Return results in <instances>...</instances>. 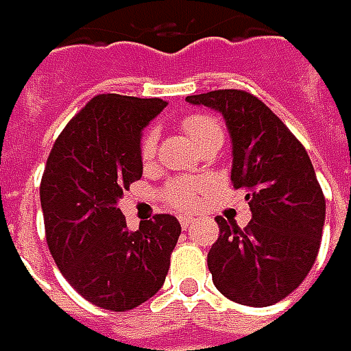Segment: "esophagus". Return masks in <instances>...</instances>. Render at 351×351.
Here are the masks:
<instances>
[{
	"instance_id": "esophagus-1",
	"label": "esophagus",
	"mask_w": 351,
	"mask_h": 351,
	"mask_svg": "<svg viewBox=\"0 0 351 351\" xmlns=\"http://www.w3.org/2000/svg\"><path fill=\"white\" fill-rule=\"evenodd\" d=\"M180 224H182V228H185V230H187V228L193 224V219H189V217H182V219H180Z\"/></svg>"
}]
</instances>
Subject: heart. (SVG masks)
<instances>
[{
	"label": "heart",
	"mask_w": 351,
	"mask_h": 351,
	"mask_svg": "<svg viewBox=\"0 0 351 351\" xmlns=\"http://www.w3.org/2000/svg\"><path fill=\"white\" fill-rule=\"evenodd\" d=\"M180 127L197 148H203L209 142H223V130L219 127V123L209 115L183 117ZM156 141H158V132L154 128H148L142 134L141 146H138V156H141L142 164H150L154 160ZM203 191H205V183L203 182L180 178V180H171L164 187L162 197H164L166 205H169L171 209L189 210L195 207L197 197Z\"/></svg>",
	"instance_id": "1"
}]
</instances>
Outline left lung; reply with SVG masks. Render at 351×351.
I'll return each instance as SVG.
<instances>
[{"label":"left lung","mask_w":351,"mask_h":351,"mask_svg":"<svg viewBox=\"0 0 351 351\" xmlns=\"http://www.w3.org/2000/svg\"><path fill=\"white\" fill-rule=\"evenodd\" d=\"M221 111L232 138L234 189L246 191V228L217 217L219 240L207 263L226 299L269 306L297 289L317 260L326 201L297 136L256 95L215 89L185 97Z\"/></svg>","instance_id":"left-lung-1"}]
</instances>
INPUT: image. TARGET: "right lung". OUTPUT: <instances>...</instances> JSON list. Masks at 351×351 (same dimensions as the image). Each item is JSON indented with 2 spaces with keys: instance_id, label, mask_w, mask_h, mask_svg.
<instances>
[{
  "instance_id": "1",
  "label": "right lung",
  "mask_w": 351,
  "mask_h": 351,
  "mask_svg": "<svg viewBox=\"0 0 351 351\" xmlns=\"http://www.w3.org/2000/svg\"><path fill=\"white\" fill-rule=\"evenodd\" d=\"M166 105L95 95L58 134L40 180L48 250L66 281L105 311L125 313L154 297L182 234L171 215H154L130 232L117 207L142 178V128Z\"/></svg>"
}]
</instances>
